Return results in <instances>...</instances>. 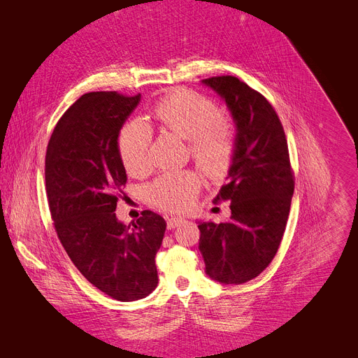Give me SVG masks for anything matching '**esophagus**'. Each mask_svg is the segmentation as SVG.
<instances>
[{
	"mask_svg": "<svg viewBox=\"0 0 358 358\" xmlns=\"http://www.w3.org/2000/svg\"><path fill=\"white\" fill-rule=\"evenodd\" d=\"M185 220L182 217H169L166 220V224H168V229H174L177 227H180V224H182Z\"/></svg>",
	"mask_w": 358,
	"mask_h": 358,
	"instance_id": "34e87169",
	"label": "esophagus"
}]
</instances>
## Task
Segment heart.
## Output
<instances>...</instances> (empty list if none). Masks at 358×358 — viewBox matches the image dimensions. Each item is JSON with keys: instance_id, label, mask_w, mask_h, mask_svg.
I'll use <instances>...</instances> for the list:
<instances>
[{"instance_id": "heart-1", "label": "heart", "mask_w": 358, "mask_h": 358, "mask_svg": "<svg viewBox=\"0 0 358 358\" xmlns=\"http://www.w3.org/2000/svg\"><path fill=\"white\" fill-rule=\"evenodd\" d=\"M155 117L168 129L189 138L194 157L213 173L227 169L235 152V135L222 119L220 107L209 97L190 90H177L155 106ZM154 130L142 119L126 122L117 138V149L126 171L142 174L150 166L149 149ZM201 187L193 169L164 173L146 185V194L159 209L181 213L194 204Z\"/></svg>"}]
</instances>
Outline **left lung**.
<instances>
[{"instance_id": "obj_1", "label": "left lung", "mask_w": 358, "mask_h": 358, "mask_svg": "<svg viewBox=\"0 0 358 358\" xmlns=\"http://www.w3.org/2000/svg\"><path fill=\"white\" fill-rule=\"evenodd\" d=\"M227 101L236 123L232 165L213 203H231V220L200 222L206 273L242 285L264 271L278 251L289 219L294 174L275 110L261 92L232 75L203 80Z\"/></svg>"}]
</instances>
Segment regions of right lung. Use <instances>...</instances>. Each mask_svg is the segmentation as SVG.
<instances>
[{
  "label": "right lung",
  "instance_id": "right-lung-1",
  "mask_svg": "<svg viewBox=\"0 0 358 358\" xmlns=\"http://www.w3.org/2000/svg\"><path fill=\"white\" fill-rule=\"evenodd\" d=\"M141 94L87 92L56 123L45 158L50 216L73 266L92 286L120 302H134L158 285L155 255L166 223L143 210L126 227L116 217L126 185L119 131Z\"/></svg>",
  "mask_w": 358,
  "mask_h": 358
}]
</instances>
